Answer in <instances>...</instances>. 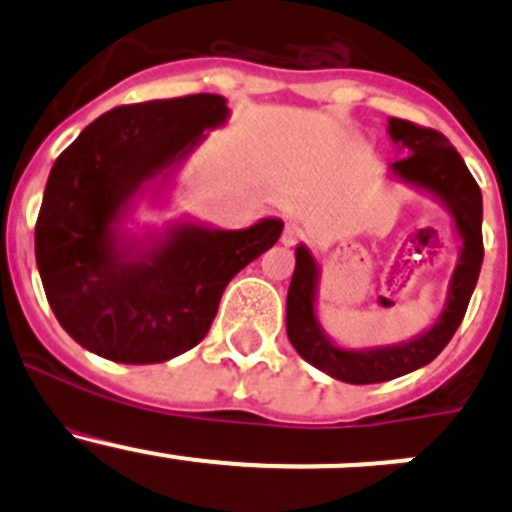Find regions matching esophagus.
<instances>
[{"label":"esophagus","instance_id":"esophagus-1","mask_svg":"<svg viewBox=\"0 0 512 512\" xmlns=\"http://www.w3.org/2000/svg\"><path fill=\"white\" fill-rule=\"evenodd\" d=\"M299 240H302V227H299L297 223H287L285 230H282V245L292 247V245H297Z\"/></svg>","mask_w":512,"mask_h":512}]
</instances>
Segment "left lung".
Instances as JSON below:
<instances>
[{"mask_svg":"<svg viewBox=\"0 0 512 512\" xmlns=\"http://www.w3.org/2000/svg\"><path fill=\"white\" fill-rule=\"evenodd\" d=\"M386 131L391 143H396L406 156L389 165V178L436 200L451 215L461 247L448 282L446 304L431 327L406 342L352 349L334 342L319 322L317 299L322 270L312 250L299 242L287 292V337L297 354L314 369L347 384H379L431 364L461 327L483 265V195L456 148L443 133L401 118H389Z\"/></svg>","mask_w":512,"mask_h":512,"instance_id":"obj_1","label":"left lung"}]
</instances>
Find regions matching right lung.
Here are the masks:
<instances>
[{
  "label": "right lung",
  "mask_w": 512,
  "mask_h": 512,
  "mask_svg": "<svg viewBox=\"0 0 512 512\" xmlns=\"http://www.w3.org/2000/svg\"><path fill=\"white\" fill-rule=\"evenodd\" d=\"M227 118L218 94L118 106L56 158L36 220V267L56 319L84 349L118 364L188 352L208 334L227 282L280 240V218L245 230L190 215L136 223L143 203L168 208L183 165Z\"/></svg>",
  "instance_id": "right-lung-1"
}]
</instances>
